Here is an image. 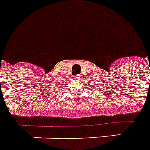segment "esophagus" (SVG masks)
Segmentation results:
<instances>
[{
  "instance_id": "esophagus-1",
  "label": "esophagus",
  "mask_w": 150,
  "mask_h": 150,
  "mask_svg": "<svg viewBox=\"0 0 150 150\" xmlns=\"http://www.w3.org/2000/svg\"><path fill=\"white\" fill-rule=\"evenodd\" d=\"M81 77H82L81 75H77V76H76V78H77V79H81Z\"/></svg>"
}]
</instances>
